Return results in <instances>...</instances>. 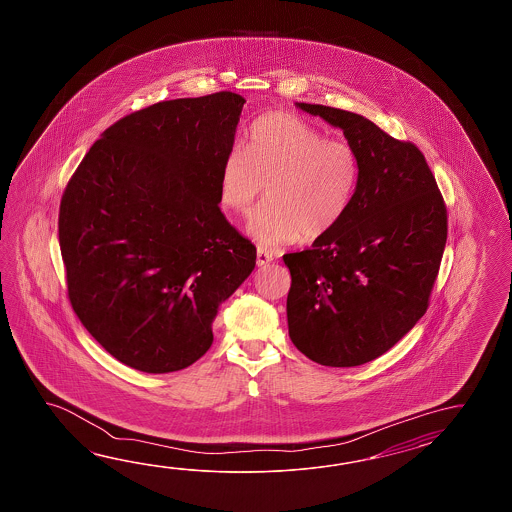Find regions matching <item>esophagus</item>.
<instances>
[{
    "label": "esophagus",
    "mask_w": 512,
    "mask_h": 512,
    "mask_svg": "<svg viewBox=\"0 0 512 512\" xmlns=\"http://www.w3.org/2000/svg\"><path fill=\"white\" fill-rule=\"evenodd\" d=\"M272 260H274V256H272L271 252L258 247V252H256V261H258V265H260V267L267 265V263H271Z\"/></svg>",
    "instance_id": "obj_1"
}]
</instances>
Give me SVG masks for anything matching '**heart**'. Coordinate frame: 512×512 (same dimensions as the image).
I'll return each mask as SVG.
<instances>
[{
	"label": "heart",
	"mask_w": 512,
	"mask_h": 512,
	"mask_svg": "<svg viewBox=\"0 0 512 512\" xmlns=\"http://www.w3.org/2000/svg\"><path fill=\"white\" fill-rule=\"evenodd\" d=\"M357 183L359 157L349 142L327 139L289 113H269L254 122L243 150L223 159L219 199L247 218L267 188L271 201L254 214L251 232L263 247H276L326 238L348 212Z\"/></svg>",
	"instance_id": "obj_1"
}]
</instances>
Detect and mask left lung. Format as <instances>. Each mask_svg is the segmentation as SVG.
<instances>
[{
  "label": "left lung",
  "instance_id": "obj_1",
  "mask_svg": "<svg viewBox=\"0 0 512 512\" xmlns=\"http://www.w3.org/2000/svg\"><path fill=\"white\" fill-rule=\"evenodd\" d=\"M296 106L344 131L359 157V183L326 238L283 256L291 271L289 337L322 366H360L425 315L445 251V201L412 142L351 111Z\"/></svg>",
  "mask_w": 512,
  "mask_h": 512
}]
</instances>
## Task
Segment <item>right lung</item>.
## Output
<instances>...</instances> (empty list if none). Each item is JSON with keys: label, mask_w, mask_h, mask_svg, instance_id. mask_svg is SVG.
Listing matches in <instances>:
<instances>
[{"label": "right lung", "mask_w": 512, "mask_h": 512, "mask_svg": "<svg viewBox=\"0 0 512 512\" xmlns=\"http://www.w3.org/2000/svg\"><path fill=\"white\" fill-rule=\"evenodd\" d=\"M245 98H175L102 133L60 203L67 294L82 326L133 370L170 373L212 346V322L256 265L223 216L219 170Z\"/></svg>", "instance_id": "1"}]
</instances>
